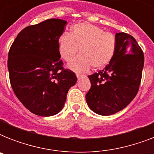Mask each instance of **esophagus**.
<instances>
[{
	"mask_svg": "<svg viewBox=\"0 0 154 154\" xmlns=\"http://www.w3.org/2000/svg\"><path fill=\"white\" fill-rule=\"evenodd\" d=\"M77 77L78 78V79H80V78H82V77H85V76H84V75H82V74H79V73H77Z\"/></svg>",
	"mask_w": 154,
	"mask_h": 154,
	"instance_id": "1",
	"label": "esophagus"
}]
</instances>
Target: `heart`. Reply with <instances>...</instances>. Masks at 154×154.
Wrapping results in <instances>:
<instances>
[{
  "label": "heart",
  "mask_w": 154,
  "mask_h": 154,
  "mask_svg": "<svg viewBox=\"0 0 154 154\" xmlns=\"http://www.w3.org/2000/svg\"><path fill=\"white\" fill-rule=\"evenodd\" d=\"M60 57L67 62L74 58L80 49L81 55L69 65L70 69L83 72L93 65L101 69L108 65L114 57L117 39L111 32L89 23H78L71 32H64L58 40Z\"/></svg>",
  "instance_id": "1"
}]
</instances>
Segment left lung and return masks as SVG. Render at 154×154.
Masks as SVG:
<instances>
[{
    "instance_id": "obj_1",
    "label": "left lung",
    "mask_w": 154,
    "mask_h": 154,
    "mask_svg": "<svg viewBox=\"0 0 154 154\" xmlns=\"http://www.w3.org/2000/svg\"><path fill=\"white\" fill-rule=\"evenodd\" d=\"M114 57L102 70L88 76L91 88L86 102L94 112L114 114L126 107L136 97L144 67L143 52L131 35L117 32Z\"/></svg>"
}]
</instances>
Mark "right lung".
<instances>
[{"label": "right lung", "mask_w": 154, "mask_h": 154, "mask_svg": "<svg viewBox=\"0 0 154 154\" xmlns=\"http://www.w3.org/2000/svg\"><path fill=\"white\" fill-rule=\"evenodd\" d=\"M67 24L49 19L21 30L8 52V69L16 96L30 112L50 117L62 109L76 74L63 68L58 40Z\"/></svg>", "instance_id": "right-lung-1"}]
</instances>
